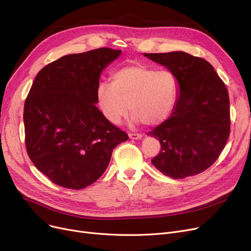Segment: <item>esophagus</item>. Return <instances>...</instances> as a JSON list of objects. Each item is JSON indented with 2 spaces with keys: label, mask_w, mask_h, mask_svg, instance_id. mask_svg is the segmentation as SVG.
<instances>
[{
  "label": "esophagus",
  "mask_w": 251,
  "mask_h": 251,
  "mask_svg": "<svg viewBox=\"0 0 251 251\" xmlns=\"http://www.w3.org/2000/svg\"><path fill=\"white\" fill-rule=\"evenodd\" d=\"M129 137H130L131 139L138 140V139H141L142 135H141V134H138V133H130V134H129Z\"/></svg>",
  "instance_id": "obj_1"
}]
</instances>
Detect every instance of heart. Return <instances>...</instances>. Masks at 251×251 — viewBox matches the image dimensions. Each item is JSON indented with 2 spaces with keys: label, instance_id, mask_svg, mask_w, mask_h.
<instances>
[{
  "label": "heart",
  "instance_id": "heart-1",
  "mask_svg": "<svg viewBox=\"0 0 251 251\" xmlns=\"http://www.w3.org/2000/svg\"><path fill=\"white\" fill-rule=\"evenodd\" d=\"M178 91L172 72L133 63L115 71L111 83L100 82L97 99L102 115L112 124L120 123L130 108L131 121L154 126L172 113Z\"/></svg>",
  "mask_w": 251,
  "mask_h": 251
}]
</instances>
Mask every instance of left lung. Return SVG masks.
Returning <instances> with one entry per match:
<instances>
[{"label":"left lung","instance_id":"1","mask_svg":"<svg viewBox=\"0 0 251 251\" xmlns=\"http://www.w3.org/2000/svg\"><path fill=\"white\" fill-rule=\"evenodd\" d=\"M143 55L172 72L179 86L171 116L148 133L161 143L151 164L173 179L200 174L217 161L230 135L226 85L202 58L184 51Z\"/></svg>","mask_w":251,"mask_h":251}]
</instances>
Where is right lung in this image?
Masks as SVG:
<instances>
[{"mask_svg":"<svg viewBox=\"0 0 251 251\" xmlns=\"http://www.w3.org/2000/svg\"><path fill=\"white\" fill-rule=\"evenodd\" d=\"M108 48L64 56L39 71L24 103L26 151L52 183L82 189L107 170L128 135L97 107L101 72L121 55Z\"/></svg>","mask_w":251,"mask_h":251,"instance_id":"obj_1","label":"right lung"}]
</instances>
